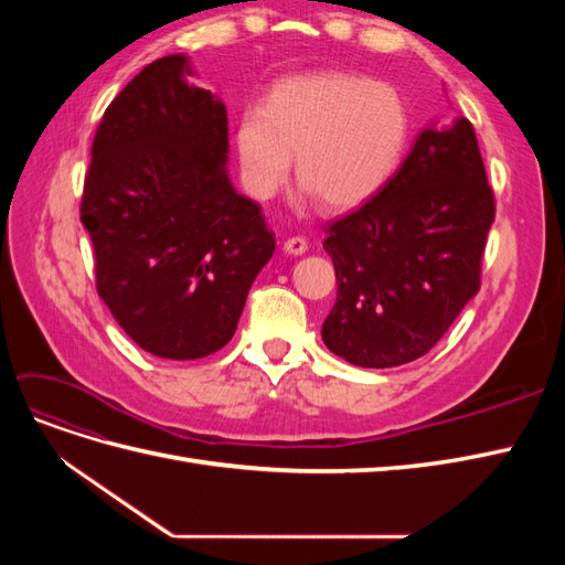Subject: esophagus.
Listing matches in <instances>:
<instances>
[{
  "label": "esophagus",
  "mask_w": 565,
  "mask_h": 565,
  "mask_svg": "<svg viewBox=\"0 0 565 565\" xmlns=\"http://www.w3.org/2000/svg\"><path fill=\"white\" fill-rule=\"evenodd\" d=\"M282 249H285V254L301 256V254H306V249H309V243H306V237L292 235V237H287L285 245H282Z\"/></svg>",
  "instance_id": "34e87169"
}]
</instances>
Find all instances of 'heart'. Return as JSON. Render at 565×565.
I'll return each instance as SVG.
<instances>
[{"instance_id": "1", "label": "heart", "mask_w": 565, "mask_h": 565, "mask_svg": "<svg viewBox=\"0 0 565 565\" xmlns=\"http://www.w3.org/2000/svg\"><path fill=\"white\" fill-rule=\"evenodd\" d=\"M409 136L401 94L351 73H311L273 84L264 108L237 115L233 143L247 191L278 193L297 156L301 191L324 210L351 212L396 172Z\"/></svg>"}]
</instances>
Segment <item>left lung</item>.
<instances>
[{"label": "left lung", "instance_id": "1", "mask_svg": "<svg viewBox=\"0 0 565 565\" xmlns=\"http://www.w3.org/2000/svg\"><path fill=\"white\" fill-rule=\"evenodd\" d=\"M494 221L467 117L429 125L382 191L334 221L324 252L337 301L322 341L358 367H396L429 353L481 287Z\"/></svg>", "mask_w": 565, "mask_h": 565}]
</instances>
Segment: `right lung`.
Instances as JSON below:
<instances>
[{"label":"right lung","instance_id":"1","mask_svg":"<svg viewBox=\"0 0 565 565\" xmlns=\"http://www.w3.org/2000/svg\"><path fill=\"white\" fill-rule=\"evenodd\" d=\"M188 56L152 61L106 108L84 179L96 289L143 351L195 361L235 334L276 249L228 177V115Z\"/></svg>","mask_w":565,"mask_h":565}]
</instances>
